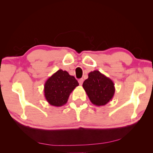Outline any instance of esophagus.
<instances>
[{
	"label": "esophagus",
	"mask_w": 153,
	"mask_h": 153,
	"mask_svg": "<svg viewBox=\"0 0 153 153\" xmlns=\"http://www.w3.org/2000/svg\"><path fill=\"white\" fill-rule=\"evenodd\" d=\"M78 82H79V85H82V84H83V79L82 78V79H79V80H78Z\"/></svg>",
	"instance_id": "obj_1"
}]
</instances>
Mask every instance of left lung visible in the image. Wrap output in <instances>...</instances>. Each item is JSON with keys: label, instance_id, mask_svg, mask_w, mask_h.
<instances>
[{"label": "left lung", "instance_id": "obj_1", "mask_svg": "<svg viewBox=\"0 0 153 153\" xmlns=\"http://www.w3.org/2000/svg\"><path fill=\"white\" fill-rule=\"evenodd\" d=\"M83 87L91 102L96 106L106 105L115 93L112 81L98 70L91 71L88 78L84 81Z\"/></svg>", "mask_w": 153, "mask_h": 153}]
</instances>
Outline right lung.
Returning <instances> with one entry per match:
<instances>
[{
    "mask_svg": "<svg viewBox=\"0 0 153 153\" xmlns=\"http://www.w3.org/2000/svg\"><path fill=\"white\" fill-rule=\"evenodd\" d=\"M78 85L76 78L68 71L58 70L45 83V99L52 106H63L66 104L70 93Z\"/></svg>",
    "mask_w": 153,
    "mask_h": 153,
    "instance_id": "obj_1",
    "label": "right lung"
}]
</instances>
